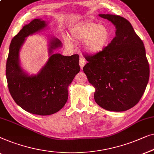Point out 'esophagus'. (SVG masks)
Here are the masks:
<instances>
[{
	"instance_id": "1",
	"label": "esophagus",
	"mask_w": 154,
	"mask_h": 154,
	"mask_svg": "<svg viewBox=\"0 0 154 154\" xmlns=\"http://www.w3.org/2000/svg\"><path fill=\"white\" fill-rule=\"evenodd\" d=\"M79 66H80V68H81V69L83 68V67L84 66V65H85L86 63V60L84 59V58L81 57L80 58V60H79Z\"/></svg>"
}]
</instances>
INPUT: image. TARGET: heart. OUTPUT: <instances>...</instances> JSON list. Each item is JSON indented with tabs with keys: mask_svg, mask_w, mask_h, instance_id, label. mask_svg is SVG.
<instances>
[{
	"mask_svg": "<svg viewBox=\"0 0 154 154\" xmlns=\"http://www.w3.org/2000/svg\"><path fill=\"white\" fill-rule=\"evenodd\" d=\"M70 32L75 40H85L84 48L91 54H96L103 51L112 39V33L109 28L93 21H86L75 26ZM67 43L71 45L69 40H67Z\"/></svg>",
	"mask_w": 154,
	"mask_h": 154,
	"instance_id": "heart-1",
	"label": "heart"
}]
</instances>
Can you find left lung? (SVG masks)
I'll return each mask as SVG.
<instances>
[{
    "mask_svg": "<svg viewBox=\"0 0 154 154\" xmlns=\"http://www.w3.org/2000/svg\"><path fill=\"white\" fill-rule=\"evenodd\" d=\"M111 21L116 36L100 52L84 55L83 70L96 89L94 99L108 111L123 112L138 103L149 82V66L144 43L126 19L99 14Z\"/></svg>",
    "mask_w": 154,
    "mask_h": 154,
    "instance_id": "1",
    "label": "left lung"
}]
</instances>
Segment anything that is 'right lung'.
Returning a JSON list of instances; mask_svg holds the SVG:
<instances>
[{
	"label": "right lung",
	"mask_w": 154,
	"mask_h": 154,
	"mask_svg": "<svg viewBox=\"0 0 154 154\" xmlns=\"http://www.w3.org/2000/svg\"><path fill=\"white\" fill-rule=\"evenodd\" d=\"M47 23L35 19L12 38L6 63V77L9 91L17 105L29 113L46 116L62 109L68 98V87L80 70L78 54H54L62 46L57 38L49 44L50 57L38 75H29L21 68L19 51L26 38L47 27Z\"/></svg>",
	"instance_id": "right-lung-1"
}]
</instances>
